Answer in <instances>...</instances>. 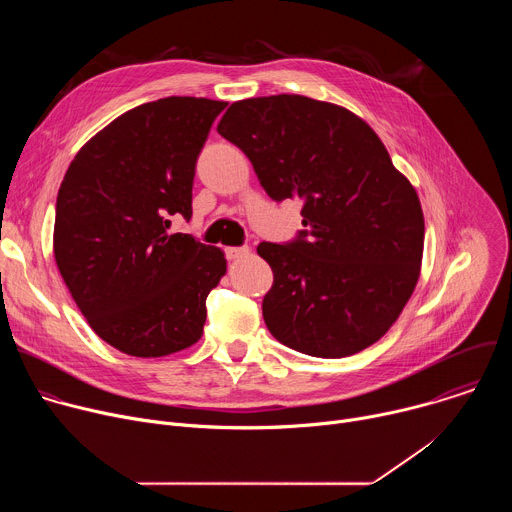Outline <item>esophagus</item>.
I'll return each mask as SVG.
<instances>
[{"mask_svg":"<svg viewBox=\"0 0 512 512\" xmlns=\"http://www.w3.org/2000/svg\"><path fill=\"white\" fill-rule=\"evenodd\" d=\"M225 255H227V259L235 261V259L247 257V255H249V247H227V249H225Z\"/></svg>","mask_w":512,"mask_h":512,"instance_id":"obj_1","label":"esophagus"}]
</instances>
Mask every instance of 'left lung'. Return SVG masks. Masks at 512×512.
Instances as JSON below:
<instances>
[{"instance_id": "obj_1", "label": "left lung", "mask_w": 512, "mask_h": 512, "mask_svg": "<svg viewBox=\"0 0 512 512\" xmlns=\"http://www.w3.org/2000/svg\"><path fill=\"white\" fill-rule=\"evenodd\" d=\"M216 131L251 160L271 200H302L294 241L259 243L273 271L263 320L281 344L342 358L375 344L419 279L423 212L377 133L302 95L233 103Z\"/></svg>"}]
</instances>
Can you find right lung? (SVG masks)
Instances as JSON below:
<instances>
[{
	"label": "right lung",
	"mask_w": 512,
	"mask_h": 512,
	"mask_svg": "<svg viewBox=\"0 0 512 512\" xmlns=\"http://www.w3.org/2000/svg\"><path fill=\"white\" fill-rule=\"evenodd\" d=\"M225 101L166 97L87 141L56 198L54 257L72 300L107 344L154 358L200 340L225 253L174 233L192 218L198 156Z\"/></svg>",
	"instance_id": "add662e5"
}]
</instances>
